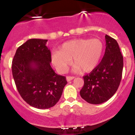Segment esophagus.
Segmentation results:
<instances>
[{"instance_id":"esophagus-1","label":"esophagus","mask_w":135,"mask_h":135,"mask_svg":"<svg viewBox=\"0 0 135 135\" xmlns=\"http://www.w3.org/2000/svg\"><path fill=\"white\" fill-rule=\"evenodd\" d=\"M74 78V76H66V78L67 81H71V80H73Z\"/></svg>"}]
</instances>
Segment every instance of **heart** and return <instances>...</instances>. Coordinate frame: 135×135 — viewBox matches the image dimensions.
Listing matches in <instances>:
<instances>
[{"mask_svg":"<svg viewBox=\"0 0 135 135\" xmlns=\"http://www.w3.org/2000/svg\"><path fill=\"white\" fill-rule=\"evenodd\" d=\"M104 48L100 39H74L63 43L59 51L52 53L51 62L60 73L67 70L71 60L74 71L89 73L99 63Z\"/></svg>","mask_w":135,"mask_h":135,"instance_id":"heart-1","label":"heart"}]
</instances>
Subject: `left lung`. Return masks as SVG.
<instances>
[{
  "mask_svg": "<svg viewBox=\"0 0 135 135\" xmlns=\"http://www.w3.org/2000/svg\"><path fill=\"white\" fill-rule=\"evenodd\" d=\"M106 50L100 63L83 77L84 85L80 93L88 103L99 104L107 101L115 94L120 84L123 58L115 39L106 35Z\"/></svg>",
  "mask_w": 135,
  "mask_h": 135,
  "instance_id": "left-lung-1",
  "label": "left lung"
}]
</instances>
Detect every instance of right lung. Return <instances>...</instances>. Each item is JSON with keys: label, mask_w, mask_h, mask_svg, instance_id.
I'll list each match as a JSON object with an SVG mask.
<instances>
[{"label": "right lung", "mask_w": 135, "mask_h": 135, "mask_svg": "<svg viewBox=\"0 0 135 135\" xmlns=\"http://www.w3.org/2000/svg\"><path fill=\"white\" fill-rule=\"evenodd\" d=\"M47 40H28L16 50L12 75L19 93L31 107L47 109L59 101L67 81L50 65L51 52Z\"/></svg>", "instance_id": "right-lung-1"}]
</instances>
